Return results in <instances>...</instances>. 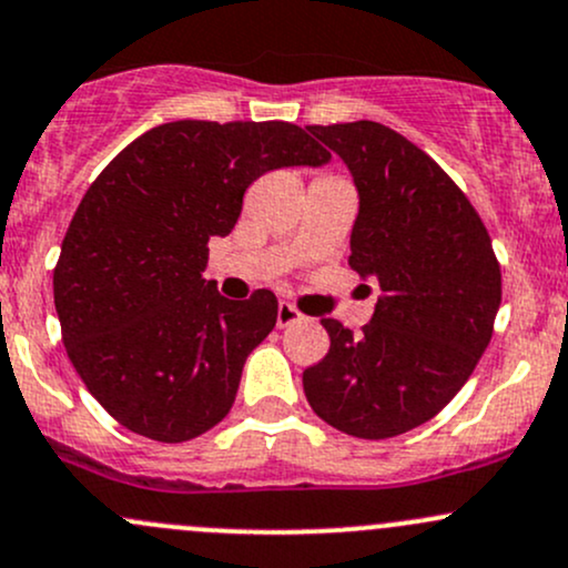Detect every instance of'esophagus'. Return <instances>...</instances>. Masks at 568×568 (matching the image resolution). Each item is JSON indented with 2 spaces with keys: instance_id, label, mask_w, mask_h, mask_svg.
Here are the masks:
<instances>
[{
  "instance_id": "1",
  "label": "esophagus",
  "mask_w": 568,
  "mask_h": 568,
  "mask_svg": "<svg viewBox=\"0 0 568 568\" xmlns=\"http://www.w3.org/2000/svg\"><path fill=\"white\" fill-rule=\"evenodd\" d=\"M296 321H302L300 307H296V304H291V302H280L277 304V326H280V329L296 324Z\"/></svg>"
}]
</instances>
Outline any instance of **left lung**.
I'll return each instance as SVG.
<instances>
[{"label":"left lung","mask_w":568,"mask_h":568,"mask_svg":"<svg viewBox=\"0 0 568 568\" xmlns=\"http://www.w3.org/2000/svg\"><path fill=\"white\" fill-rule=\"evenodd\" d=\"M310 133L354 174L359 217L348 264L381 296L359 337L321 318L329 354L304 369V394L339 433L394 438L444 410L479 364L500 304V264L474 204L405 135L367 119Z\"/></svg>","instance_id":"left-lung-1"}]
</instances>
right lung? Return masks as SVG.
I'll list each match as a JSON object with an SVG mask.
<instances>
[{
	"mask_svg": "<svg viewBox=\"0 0 568 568\" xmlns=\"http://www.w3.org/2000/svg\"><path fill=\"white\" fill-rule=\"evenodd\" d=\"M332 154L291 122H182L146 130L100 171L53 266L64 351L122 427L182 444L229 416L277 296L231 302L206 283L209 239L231 234L266 171Z\"/></svg>",
	"mask_w": 568,
	"mask_h": 568,
	"instance_id": "1",
	"label": "right lung"
}]
</instances>
